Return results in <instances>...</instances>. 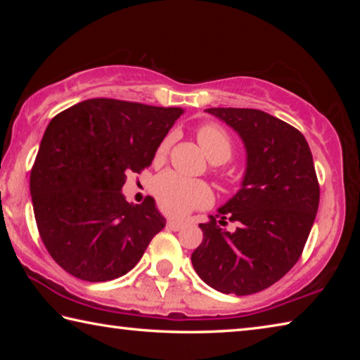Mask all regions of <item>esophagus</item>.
I'll return each mask as SVG.
<instances>
[{"label": "esophagus", "mask_w": 360, "mask_h": 360, "mask_svg": "<svg viewBox=\"0 0 360 360\" xmlns=\"http://www.w3.org/2000/svg\"><path fill=\"white\" fill-rule=\"evenodd\" d=\"M167 227L172 229V230H182L186 227V222L181 221V219H168Z\"/></svg>", "instance_id": "esophagus-1"}]
</instances>
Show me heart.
<instances>
[{"mask_svg": "<svg viewBox=\"0 0 360 360\" xmlns=\"http://www.w3.org/2000/svg\"><path fill=\"white\" fill-rule=\"evenodd\" d=\"M197 139L211 162L222 163L233 152V141L221 127L206 124L197 130ZM172 138H165L155 150V162L165 160ZM154 193L158 205L169 214L182 216L193 210H202L212 203L211 187L203 181L188 179L174 172L158 176L154 182Z\"/></svg>", "mask_w": 360, "mask_h": 360, "instance_id": "1", "label": "heart"}]
</instances>
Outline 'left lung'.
<instances>
[{
  "instance_id": "8db88e82",
  "label": "left lung",
  "mask_w": 360,
  "mask_h": 360,
  "mask_svg": "<svg viewBox=\"0 0 360 360\" xmlns=\"http://www.w3.org/2000/svg\"><path fill=\"white\" fill-rule=\"evenodd\" d=\"M245 143L241 188L216 216L200 224L192 254L197 275L224 294L249 295L279 281L297 264L319 206V182L307 139L259 109L210 108ZM239 227L231 234L226 221Z\"/></svg>"
}]
</instances>
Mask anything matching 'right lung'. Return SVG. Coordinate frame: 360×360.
<instances>
[{"instance_id":"right-lung-1","label":"right lung","mask_w":360,"mask_h":360,"mask_svg":"<svg viewBox=\"0 0 360 360\" xmlns=\"http://www.w3.org/2000/svg\"><path fill=\"white\" fill-rule=\"evenodd\" d=\"M184 112L112 98H92L49 122L30 174L41 240L70 275L90 283L129 273L165 227L152 197L129 203L127 173L154 160Z\"/></svg>"}]
</instances>
